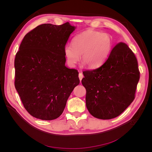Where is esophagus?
I'll return each mask as SVG.
<instances>
[{
	"label": "esophagus",
	"mask_w": 152,
	"mask_h": 152,
	"mask_svg": "<svg viewBox=\"0 0 152 152\" xmlns=\"http://www.w3.org/2000/svg\"><path fill=\"white\" fill-rule=\"evenodd\" d=\"M79 79H80V80L81 81V80H82V78L84 77L83 73H82V72H79Z\"/></svg>",
	"instance_id": "34e87169"
}]
</instances>
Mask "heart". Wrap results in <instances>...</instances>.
I'll use <instances>...</instances> for the list:
<instances>
[{
	"label": "heart",
	"mask_w": 152,
	"mask_h": 152,
	"mask_svg": "<svg viewBox=\"0 0 152 152\" xmlns=\"http://www.w3.org/2000/svg\"><path fill=\"white\" fill-rule=\"evenodd\" d=\"M112 40L106 33L89 30L75 35L72 45L67 44L63 48L67 63L75 66L81 59L89 68L97 67L107 59L111 52Z\"/></svg>",
	"instance_id": "heart-1"
}]
</instances>
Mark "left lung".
I'll use <instances>...</instances> for the list:
<instances>
[{
	"mask_svg": "<svg viewBox=\"0 0 152 152\" xmlns=\"http://www.w3.org/2000/svg\"><path fill=\"white\" fill-rule=\"evenodd\" d=\"M83 74L86 107L96 118H115L135 98L140 73L134 53L125 43L115 45L103 65Z\"/></svg>",
	"mask_w": 152,
	"mask_h": 152,
	"instance_id": "1",
	"label": "left lung"
}]
</instances>
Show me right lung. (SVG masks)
<instances>
[{
    "instance_id": "obj_1",
    "label": "right lung",
    "mask_w": 152,
    "mask_h": 152,
    "mask_svg": "<svg viewBox=\"0 0 152 152\" xmlns=\"http://www.w3.org/2000/svg\"><path fill=\"white\" fill-rule=\"evenodd\" d=\"M75 27L42 24L24 37L15 59V86L31 116L44 121L58 118L80 83L79 72L65 66L63 48Z\"/></svg>"
}]
</instances>
